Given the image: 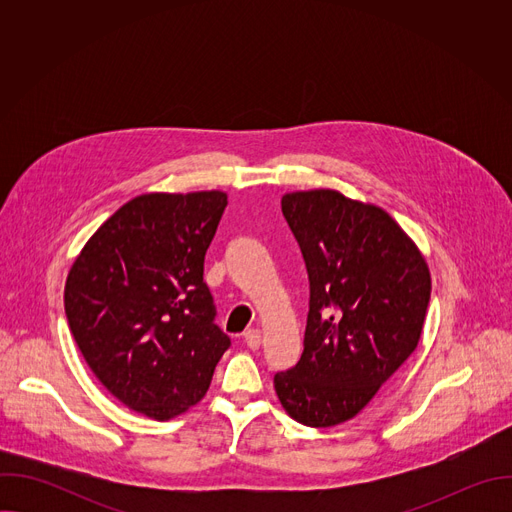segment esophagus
<instances>
[{"label": "esophagus", "mask_w": 512, "mask_h": 512, "mask_svg": "<svg viewBox=\"0 0 512 512\" xmlns=\"http://www.w3.org/2000/svg\"><path fill=\"white\" fill-rule=\"evenodd\" d=\"M245 344L251 348V350H257L261 346V332L257 328H251L245 332Z\"/></svg>", "instance_id": "obj_1"}]
</instances>
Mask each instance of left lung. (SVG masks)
Instances as JSON below:
<instances>
[{"label":"left lung","mask_w":512,"mask_h":512,"mask_svg":"<svg viewBox=\"0 0 512 512\" xmlns=\"http://www.w3.org/2000/svg\"><path fill=\"white\" fill-rule=\"evenodd\" d=\"M310 279L304 352L277 373L285 413L308 427L358 415L419 344L431 273L413 239L381 206L338 190L281 198Z\"/></svg>","instance_id":"8db88e82"}]
</instances>
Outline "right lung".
Wrapping results in <instances>:
<instances>
[{"instance_id": "1", "label": "right lung", "mask_w": 512, "mask_h": 512, "mask_svg": "<svg viewBox=\"0 0 512 512\" xmlns=\"http://www.w3.org/2000/svg\"><path fill=\"white\" fill-rule=\"evenodd\" d=\"M225 206L221 190L135 196L68 271L64 310L79 350L103 387L145 417L168 421L196 405L231 346L202 279Z\"/></svg>"}]
</instances>
